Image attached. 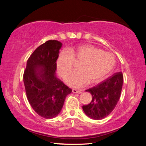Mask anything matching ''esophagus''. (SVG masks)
<instances>
[{
  "label": "esophagus",
  "mask_w": 146,
  "mask_h": 146,
  "mask_svg": "<svg viewBox=\"0 0 146 146\" xmlns=\"http://www.w3.org/2000/svg\"><path fill=\"white\" fill-rule=\"evenodd\" d=\"M72 92H74V93H77V94H80L82 92V91L80 90H78L76 89H73Z\"/></svg>",
  "instance_id": "1"
}]
</instances>
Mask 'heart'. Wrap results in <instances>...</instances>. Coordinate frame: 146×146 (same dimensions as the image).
Wrapping results in <instances>:
<instances>
[{"mask_svg": "<svg viewBox=\"0 0 146 146\" xmlns=\"http://www.w3.org/2000/svg\"><path fill=\"white\" fill-rule=\"evenodd\" d=\"M80 62L78 70L70 74L66 82L73 88H79L103 81L111 72L116 60L113 55L90 44L70 48L61 52L56 61L60 76L65 78L72 71L74 61Z\"/></svg>", "mask_w": 146, "mask_h": 146, "instance_id": "obj_1", "label": "heart"}]
</instances>
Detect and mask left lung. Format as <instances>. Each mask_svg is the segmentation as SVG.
<instances>
[{
    "label": "left lung",
    "instance_id": "8db88e82",
    "mask_svg": "<svg viewBox=\"0 0 146 146\" xmlns=\"http://www.w3.org/2000/svg\"><path fill=\"white\" fill-rule=\"evenodd\" d=\"M122 85L123 76L120 72L114 74L96 86L86 90L91 94L92 99L90 104L83 105V111L94 120L108 116L120 99Z\"/></svg>",
    "mask_w": 146,
    "mask_h": 146
}]
</instances>
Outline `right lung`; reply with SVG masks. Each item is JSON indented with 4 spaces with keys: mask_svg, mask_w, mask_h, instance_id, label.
<instances>
[{
    "mask_svg": "<svg viewBox=\"0 0 146 146\" xmlns=\"http://www.w3.org/2000/svg\"><path fill=\"white\" fill-rule=\"evenodd\" d=\"M62 43L49 40L37 47L29 58L23 80L27 98L38 115L52 119L58 116L72 90L56 77V60Z\"/></svg>",
    "mask_w": 146,
    "mask_h": 146,
    "instance_id": "add662e5",
    "label": "right lung"
}]
</instances>
